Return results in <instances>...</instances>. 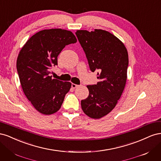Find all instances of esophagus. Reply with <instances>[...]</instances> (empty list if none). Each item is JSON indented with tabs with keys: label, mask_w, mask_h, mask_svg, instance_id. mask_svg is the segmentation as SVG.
<instances>
[{
	"label": "esophagus",
	"mask_w": 161,
	"mask_h": 161,
	"mask_svg": "<svg viewBox=\"0 0 161 161\" xmlns=\"http://www.w3.org/2000/svg\"><path fill=\"white\" fill-rule=\"evenodd\" d=\"M71 86H72V89H75V88H77V87L79 86V85H76V84H74V83H72V85H71Z\"/></svg>",
	"instance_id": "obj_1"
}]
</instances>
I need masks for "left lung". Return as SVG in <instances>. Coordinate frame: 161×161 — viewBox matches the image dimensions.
<instances>
[{
  "mask_svg": "<svg viewBox=\"0 0 161 161\" xmlns=\"http://www.w3.org/2000/svg\"><path fill=\"white\" fill-rule=\"evenodd\" d=\"M76 36L99 82L87 85L89 95L81 101L82 109L91 118L99 119L112 111L127 80L128 54L124 43L109 32L78 30Z\"/></svg>",
  "mask_w": 161,
  "mask_h": 161,
  "instance_id": "left-lung-1",
  "label": "left lung"
}]
</instances>
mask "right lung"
Instances as JSON below:
<instances>
[{
    "label": "right lung",
    "mask_w": 161,
    "mask_h": 161,
    "mask_svg": "<svg viewBox=\"0 0 161 161\" xmlns=\"http://www.w3.org/2000/svg\"><path fill=\"white\" fill-rule=\"evenodd\" d=\"M76 42L71 31L44 30L30 37L22 47L17 70L23 91L39 112L50 115L60 109L71 83L52 79L51 69L58 65V56L67 45Z\"/></svg>",
    "instance_id": "1"
}]
</instances>
